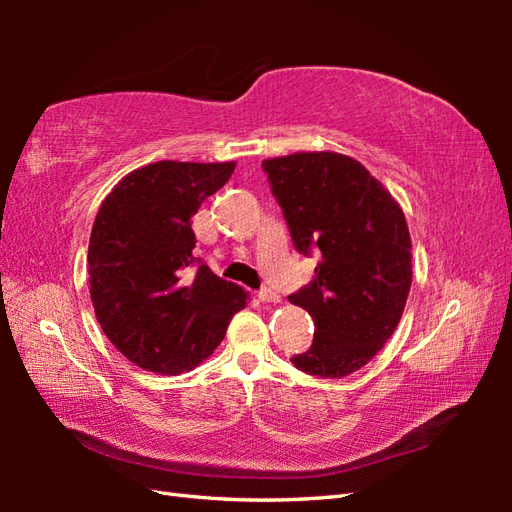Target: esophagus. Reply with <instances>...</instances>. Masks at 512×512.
<instances>
[{
    "label": "esophagus",
    "instance_id": "esophagus-1",
    "mask_svg": "<svg viewBox=\"0 0 512 512\" xmlns=\"http://www.w3.org/2000/svg\"><path fill=\"white\" fill-rule=\"evenodd\" d=\"M257 299L262 301V303H279V301H281V297L277 295V292L270 290V288L259 290V292H257Z\"/></svg>",
    "mask_w": 512,
    "mask_h": 512
}]
</instances>
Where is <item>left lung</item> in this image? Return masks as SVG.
I'll list each match as a JSON object with an SVG mask.
<instances>
[{"mask_svg":"<svg viewBox=\"0 0 512 512\" xmlns=\"http://www.w3.org/2000/svg\"><path fill=\"white\" fill-rule=\"evenodd\" d=\"M292 242L321 253L314 281L290 303L314 321L301 372L343 378L367 365L394 334L411 288L405 213L361 162L336 151H297L264 160Z\"/></svg>","mask_w":512,"mask_h":512,"instance_id":"1","label":"left lung"}]
</instances>
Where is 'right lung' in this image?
<instances>
[{
    "label": "right lung",
    "mask_w": 512,
    "mask_h": 512,
    "mask_svg": "<svg viewBox=\"0 0 512 512\" xmlns=\"http://www.w3.org/2000/svg\"><path fill=\"white\" fill-rule=\"evenodd\" d=\"M235 162H151L103 200L88 246L96 321L127 361L162 376L191 372L222 343L246 292L191 270L193 215L233 176Z\"/></svg>",
    "instance_id": "add662e5"
}]
</instances>
